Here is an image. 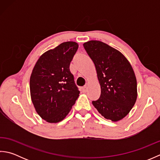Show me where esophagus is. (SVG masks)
I'll return each mask as SVG.
<instances>
[{
  "label": "esophagus",
  "instance_id": "obj_1",
  "mask_svg": "<svg viewBox=\"0 0 160 160\" xmlns=\"http://www.w3.org/2000/svg\"><path fill=\"white\" fill-rule=\"evenodd\" d=\"M82 91L83 93L87 92V87H83L82 88Z\"/></svg>",
  "mask_w": 160,
  "mask_h": 160
}]
</instances>
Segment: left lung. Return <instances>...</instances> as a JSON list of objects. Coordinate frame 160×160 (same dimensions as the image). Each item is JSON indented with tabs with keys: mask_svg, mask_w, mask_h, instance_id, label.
Returning a JSON list of instances; mask_svg holds the SVG:
<instances>
[{
	"mask_svg": "<svg viewBox=\"0 0 160 160\" xmlns=\"http://www.w3.org/2000/svg\"><path fill=\"white\" fill-rule=\"evenodd\" d=\"M83 46L96 67L101 88L100 97L93 105L107 120H122L138 96L137 80L130 62L118 50L99 40H90Z\"/></svg>",
	"mask_w": 160,
	"mask_h": 160,
	"instance_id": "8db88e82",
	"label": "left lung"
}]
</instances>
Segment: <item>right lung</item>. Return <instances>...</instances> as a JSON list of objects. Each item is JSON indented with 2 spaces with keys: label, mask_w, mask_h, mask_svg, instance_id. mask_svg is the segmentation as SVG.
<instances>
[{
  "label": "right lung",
  "mask_w": 160,
  "mask_h": 160,
  "mask_svg": "<svg viewBox=\"0 0 160 160\" xmlns=\"http://www.w3.org/2000/svg\"><path fill=\"white\" fill-rule=\"evenodd\" d=\"M78 48L73 41L61 43L39 58L30 77V94L35 109L49 123L62 121L69 113L80 91L69 70Z\"/></svg>",
  "instance_id": "right-lung-1"
}]
</instances>
